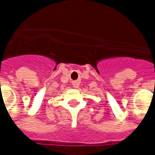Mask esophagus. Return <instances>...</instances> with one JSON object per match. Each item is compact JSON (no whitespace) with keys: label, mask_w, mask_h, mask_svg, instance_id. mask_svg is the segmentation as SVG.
I'll return each instance as SVG.
<instances>
[{"label":"esophagus","mask_w":155,"mask_h":155,"mask_svg":"<svg viewBox=\"0 0 155 155\" xmlns=\"http://www.w3.org/2000/svg\"><path fill=\"white\" fill-rule=\"evenodd\" d=\"M80 81L79 80H74V81H72L73 87H75V88H78V87H79V86H80Z\"/></svg>","instance_id":"obj_1"}]
</instances>
